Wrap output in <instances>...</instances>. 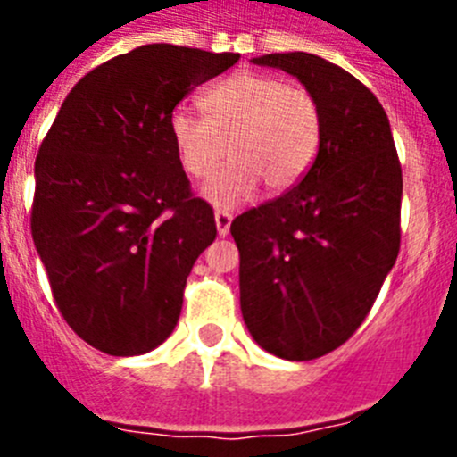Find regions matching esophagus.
<instances>
[{
  "label": "esophagus",
  "instance_id": "34e87169",
  "mask_svg": "<svg viewBox=\"0 0 457 457\" xmlns=\"http://www.w3.org/2000/svg\"><path fill=\"white\" fill-rule=\"evenodd\" d=\"M231 221H233L231 210H221V208L217 210V212H215V224H217V233H220V236H228Z\"/></svg>",
  "mask_w": 457,
  "mask_h": 457
}]
</instances>
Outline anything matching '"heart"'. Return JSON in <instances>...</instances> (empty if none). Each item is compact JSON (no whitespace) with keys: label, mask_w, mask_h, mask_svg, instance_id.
<instances>
[{"label":"heart","mask_w":457,"mask_h":457,"mask_svg":"<svg viewBox=\"0 0 457 457\" xmlns=\"http://www.w3.org/2000/svg\"><path fill=\"white\" fill-rule=\"evenodd\" d=\"M204 116L176 109L169 119L180 167L208 179L226 155L233 160L205 185L212 204L233 208L249 199L261 180L286 192L313 167L322 139V109L304 84L258 71L233 72L201 98Z\"/></svg>","instance_id":"obj_1"}]
</instances>
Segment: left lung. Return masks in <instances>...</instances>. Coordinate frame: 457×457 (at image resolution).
Returning <instances> with one entry per match:
<instances>
[{"label":"left lung","instance_id":"1","mask_svg":"<svg viewBox=\"0 0 457 457\" xmlns=\"http://www.w3.org/2000/svg\"><path fill=\"white\" fill-rule=\"evenodd\" d=\"M253 63L313 91L322 139L300 183L233 220L242 318L263 350L311 361L357 332L394 268L403 169L386 112L348 71L306 52Z\"/></svg>","mask_w":457,"mask_h":457}]
</instances>
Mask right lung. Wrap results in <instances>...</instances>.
<instances>
[{
  "label": "right lung",
  "instance_id": "add662e5",
  "mask_svg": "<svg viewBox=\"0 0 457 457\" xmlns=\"http://www.w3.org/2000/svg\"><path fill=\"white\" fill-rule=\"evenodd\" d=\"M237 59L167 43L114 56L72 87L40 144L31 236L56 309L100 353H151L179 322L217 224L189 187L169 119Z\"/></svg>",
  "mask_w": 457,
  "mask_h": 457
}]
</instances>
